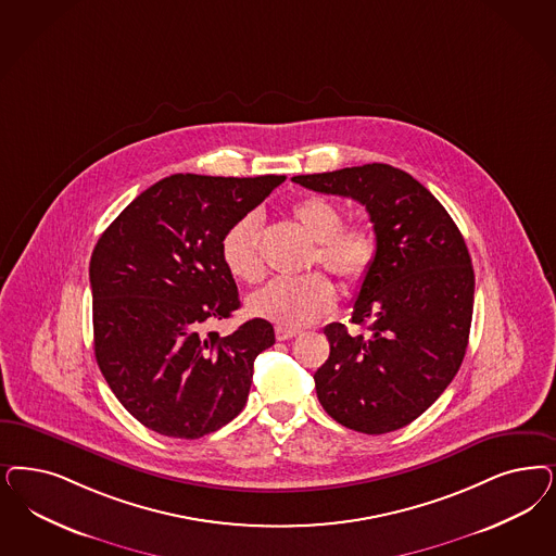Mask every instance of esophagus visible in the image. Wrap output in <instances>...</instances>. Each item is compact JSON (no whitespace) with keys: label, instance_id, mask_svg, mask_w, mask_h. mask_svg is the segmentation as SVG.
<instances>
[{"label":"esophagus","instance_id":"1","mask_svg":"<svg viewBox=\"0 0 556 556\" xmlns=\"http://www.w3.org/2000/svg\"><path fill=\"white\" fill-rule=\"evenodd\" d=\"M298 334H300L298 328H286V326H277V328H275L277 341H289V339H293V337H298Z\"/></svg>","mask_w":556,"mask_h":556}]
</instances>
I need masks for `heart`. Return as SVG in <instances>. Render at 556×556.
Returning a JSON list of instances; mask_svg holds the SVG:
<instances>
[{"label":"heart","instance_id":"1","mask_svg":"<svg viewBox=\"0 0 556 556\" xmlns=\"http://www.w3.org/2000/svg\"><path fill=\"white\" fill-rule=\"evenodd\" d=\"M291 217L316 242L309 265H320L346 286L362 283L378 256V236L369 226H343V211L332 201L306 197L291 205ZM222 258L231 275L244 283L263 279L261 222L256 215L240 217L222 240ZM334 286L323 273L300 279H279L249 298V312L277 326L312 325L334 306Z\"/></svg>","mask_w":556,"mask_h":556}]
</instances>
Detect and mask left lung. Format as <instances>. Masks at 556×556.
<instances>
[{
    "label": "left lung",
    "mask_w": 556,
    "mask_h": 556,
    "mask_svg": "<svg viewBox=\"0 0 556 556\" xmlns=\"http://www.w3.org/2000/svg\"><path fill=\"white\" fill-rule=\"evenodd\" d=\"M291 180L362 203L378 236L376 263L351 316L369 332L326 326L330 355L314 374L318 401L353 431H396L440 399L464 359L475 306L466 242L440 201L394 166L364 164Z\"/></svg>",
    "instance_id": "left-lung-1"
}]
</instances>
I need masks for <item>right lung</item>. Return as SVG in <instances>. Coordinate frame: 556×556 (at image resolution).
I'll return each instance as SVG.
<instances>
[{"instance_id": "obj_1", "label": "right lung", "mask_w": 556, "mask_h": 556, "mask_svg": "<svg viewBox=\"0 0 556 556\" xmlns=\"http://www.w3.org/2000/svg\"><path fill=\"white\" fill-rule=\"evenodd\" d=\"M286 176L173 174L134 199L90 258L94 355L118 403L160 435L199 440L238 417L254 359L275 343L252 318L203 332L240 307L222 258L231 226Z\"/></svg>"}]
</instances>
